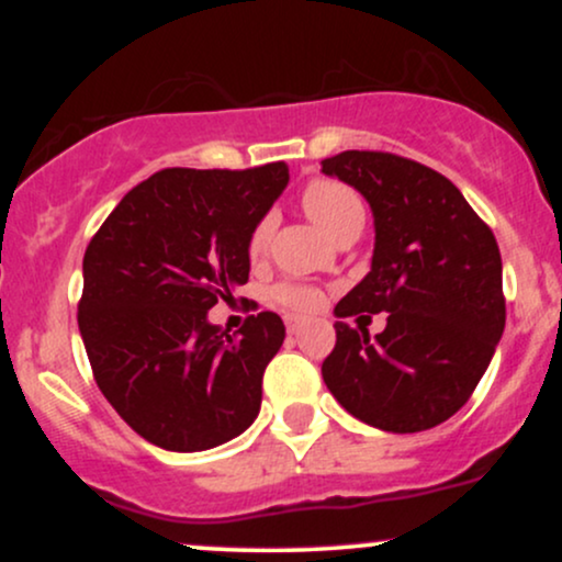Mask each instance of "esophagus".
<instances>
[{"mask_svg": "<svg viewBox=\"0 0 562 562\" xmlns=\"http://www.w3.org/2000/svg\"><path fill=\"white\" fill-rule=\"evenodd\" d=\"M285 327H288V333L290 335H295L303 327V317H299V314H288L285 317Z\"/></svg>", "mask_w": 562, "mask_h": 562, "instance_id": "1", "label": "esophagus"}]
</instances>
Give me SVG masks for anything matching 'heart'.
<instances>
[{
    "label": "heart",
    "mask_w": 562,
    "mask_h": 562,
    "mask_svg": "<svg viewBox=\"0 0 562 562\" xmlns=\"http://www.w3.org/2000/svg\"><path fill=\"white\" fill-rule=\"evenodd\" d=\"M303 211L314 218L319 229H325L327 235H335L346 222H351L353 216H362V200H359L357 192L351 187H346L344 182H335V179H314L303 187L301 195ZM274 229V218L263 216L259 224H256L254 232H250L248 240V254L254 259L267 250L269 237H272ZM272 301L280 303V306L293 308V312H314V308L322 303V295L317 290L306 288V285H295V282H282L272 290Z\"/></svg>",
    "instance_id": "obj_1"
}]
</instances>
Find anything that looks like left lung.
Masks as SVG:
<instances>
[{
  "label": "left lung",
  "instance_id": "1",
  "mask_svg": "<svg viewBox=\"0 0 562 562\" xmlns=\"http://www.w3.org/2000/svg\"><path fill=\"white\" fill-rule=\"evenodd\" d=\"M322 173L353 187L375 224L370 272L335 306L359 327L335 322L325 385L372 428H436L468 402L505 333L499 245L462 192L415 160L346 150ZM364 311L390 312L375 339Z\"/></svg>",
  "mask_w": 562,
  "mask_h": 562
}]
</instances>
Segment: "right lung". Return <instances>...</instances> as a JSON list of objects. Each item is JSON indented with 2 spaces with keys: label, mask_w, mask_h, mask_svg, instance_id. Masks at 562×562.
Here are the masks:
<instances>
[{
  "label": "right lung",
  "mask_w": 562,
  "mask_h": 562,
  "mask_svg": "<svg viewBox=\"0 0 562 562\" xmlns=\"http://www.w3.org/2000/svg\"><path fill=\"white\" fill-rule=\"evenodd\" d=\"M288 179L285 164L164 169L128 190L89 243L81 340L102 396L145 441L205 451L259 417L285 325L261 312L235 338L209 312L248 282L250 232Z\"/></svg>",
  "instance_id": "right-lung-1"
}]
</instances>
